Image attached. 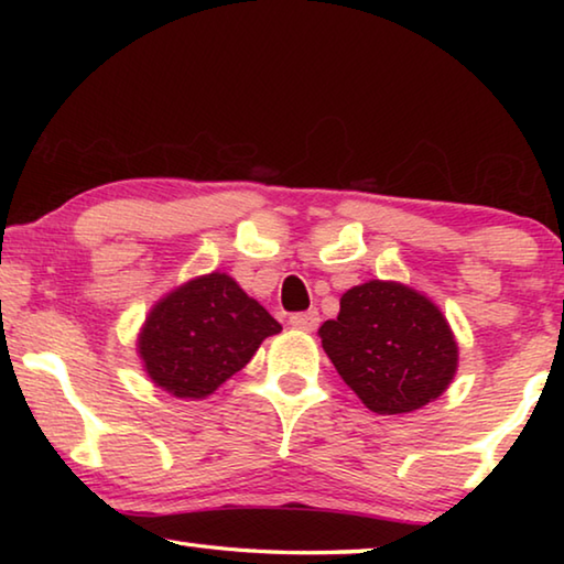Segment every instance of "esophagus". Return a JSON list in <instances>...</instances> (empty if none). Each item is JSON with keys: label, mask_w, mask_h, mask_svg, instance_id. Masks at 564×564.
I'll return each mask as SVG.
<instances>
[{"label": "esophagus", "mask_w": 564, "mask_h": 564, "mask_svg": "<svg viewBox=\"0 0 564 564\" xmlns=\"http://www.w3.org/2000/svg\"><path fill=\"white\" fill-rule=\"evenodd\" d=\"M321 323L318 311H305V313H293L291 316V326L293 328H301V330H316Z\"/></svg>", "instance_id": "1"}]
</instances>
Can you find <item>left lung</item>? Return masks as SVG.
<instances>
[{
	"label": "left lung",
	"mask_w": 564,
	"mask_h": 564,
	"mask_svg": "<svg viewBox=\"0 0 564 564\" xmlns=\"http://www.w3.org/2000/svg\"><path fill=\"white\" fill-rule=\"evenodd\" d=\"M318 336L338 376L378 415L427 405L457 370V343L441 308L395 281L352 285Z\"/></svg>",
	"instance_id": "1"
}]
</instances>
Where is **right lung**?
<instances>
[{
	"mask_svg": "<svg viewBox=\"0 0 564 564\" xmlns=\"http://www.w3.org/2000/svg\"><path fill=\"white\" fill-rule=\"evenodd\" d=\"M275 333L281 323L231 275L214 271L164 295L149 311L137 348L159 388L198 400L238 373Z\"/></svg>",
	"mask_w": 564,
	"mask_h": 564,
	"instance_id": "right-lung-1",
	"label": "right lung"
}]
</instances>
